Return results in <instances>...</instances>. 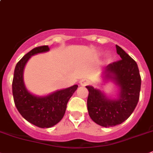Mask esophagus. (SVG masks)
<instances>
[{
    "label": "esophagus",
    "instance_id": "obj_1",
    "mask_svg": "<svg viewBox=\"0 0 153 153\" xmlns=\"http://www.w3.org/2000/svg\"><path fill=\"white\" fill-rule=\"evenodd\" d=\"M88 83H89V81L86 80V79H82V80L79 81V85L82 86H86Z\"/></svg>",
    "mask_w": 153,
    "mask_h": 153
}]
</instances>
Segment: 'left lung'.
<instances>
[{
	"label": "left lung",
	"instance_id": "1",
	"mask_svg": "<svg viewBox=\"0 0 153 153\" xmlns=\"http://www.w3.org/2000/svg\"><path fill=\"white\" fill-rule=\"evenodd\" d=\"M120 61L108 64L102 72L103 82L112 81L118 88L116 98H109L104 92L86 86L89 91L87 108L94 122L105 127H114L125 121L135 109L141 86L138 66L118 45H116Z\"/></svg>",
	"mask_w": 153,
	"mask_h": 153
}]
</instances>
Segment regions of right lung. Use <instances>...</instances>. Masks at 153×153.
<instances>
[{
	"label": "right lung",
	"instance_id": "1",
	"mask_svg": "<svg viewBox=\"0 0 153 153\" xmlns=\"http://www.w3.org/2000/svg\"><path fill=\"white\" fill-rule=\"evenodd\" d=\"M50 50L48 45L33 48L16 64L13 79L12 89L15 105L19 114L28 122L41 128H49L61 121L65 114L67 104L77 85L57 90L46 96L31 93L25 86L23 71L30 57Z\"/></svg>",
	"mask_w": 153,
	"mask_h": 153
}]
</instances>
